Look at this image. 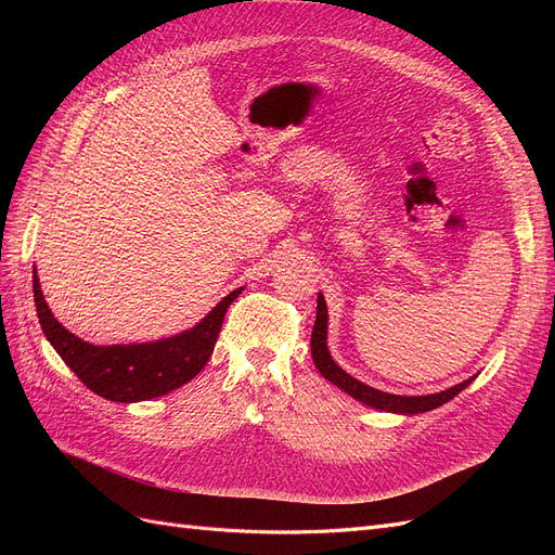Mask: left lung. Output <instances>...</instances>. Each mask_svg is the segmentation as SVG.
<instances>
[{
    "instance_id": "1",
    "label": "left lung",
    "mask_w": 555,
    "mask_h": 555,
    "mask_svg": "<svg viewBox=\"0 0 555 555\" xmlns=\"http://www.w3.org/2000/svg\"><path fill=\"white\" fill-rule=\"evenodd\" d=\"M328 308L322 294H317V319H314V328H312V340H310V351H312V361L317 365V371L322 373L331 384L338 386L347 396L357 398L363 405L382 410V412H391V414H422L430 412L435 408L444 405L453 396H459L465 386L475 382V377H467L465 382L449 386V389L440 393H428V396H398V393H386L375 389V386H367L359 382L357 377H351L345 373L343 367L333 361L331 351H328Z\"/></svg>"
}]
</instances>
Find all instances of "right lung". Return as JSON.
<instances>
[{
  "label": "right lung",
  "instance_id": "obj_1",
  "mask_svg": "<svg viewBox=\"0 0 555 555\" xmlns=\"http://www.w3.org/2000/svg\"><path fill=\"white\" fill-rule=\"evenodd\" d=\"M35 306L46 340L90 391L113 402H139L176 391L194 379L212 354L227 308L243 287L227 294L201 322L171 338L131 345H92L64 328L50 312L37 266L31 273Z\"/></svg>",
  "mask_w": 555,
  "mask_h": 555
}]
</instances>
